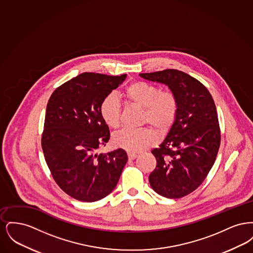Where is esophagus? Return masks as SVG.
Returning <instances> with one entry per match:
<instances>
[{
    "instance_id": "1",
    "label": "esophagus",
    "mask_w": 253,
    "mask_h": 253,
    "mask_svg": "<svg viewBox=\"0 0 253 253\" xmlns=\"http://www.w3.org/2000/svg\"><path fill=\"white\" fill-rule=\"evenodd\" d=\"M137 157V155L136 154H133V153H128V158H129V160H133V159H135Z\"/></svg>"
}]
</instances>
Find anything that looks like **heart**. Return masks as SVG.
Wrapping results in <instances>:
<instances>
[{
	"mask_svg": "<svg viewBox=\"0 0 253 253\" xmlns=\"http://www.w3.org/2000/svg\"><path fill=\"white\" fill-rule=\"evenodd\" d=\"M124 96L130 104L143 109V124H151L159 134H165L171 129L178 112V102L172 93L161 92L157 86L145 82H133L126 87ZM99 113L109 127L118 128L121 121L119 97L115 94L105 96L100 103ZM155 142L156 132L151 128L123 129L113 136L116 147L130 153L141 152Z\"/></svg>",
	"mask_w": 253,
	"mask_h": 253,
	"instance_id": "1",
	"label": "heart"
}]
</instances>
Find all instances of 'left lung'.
I'll return each mask as SVG.
<instances>
[{"instance_id":"8db88e82","label":"left lung","mask_w":253,"mask_h":253,"mask_svg":"<svg viewBox=\"0 0 253 253\" xmlns=\"http://www.w3.org/2000/svg\"><path fill=\"white\" fill-rule=\"evenodd\" d=\"M139 76L168 86L177 99L174 124L159 148L152 151L157 167L149 182L158 194L180 198L202 184L216 158L221 135L213 98L200 82L178 70Z\"/></svg>"}]
</instances>
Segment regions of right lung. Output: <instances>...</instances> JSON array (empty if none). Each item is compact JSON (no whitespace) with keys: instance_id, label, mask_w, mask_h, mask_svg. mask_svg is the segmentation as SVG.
<instances>
[{"instance_id":"add662e5","label":"right lung","mask_w":253,"mask_h":253,"mask_svg":"<svg viewBox=\"0 0 253 253\" xmlns=\"http://www.w3.org/2000/svg\"><path fill=\"white\" fill-rule=\"evenodd\" d=\"M126 77L83 73L49 98L42 136L45 161L60 189L79 201L95 202L112 193L127 163L123 149L96 153L110 139L100 103Z\"/></svg>"}]
</instances>
